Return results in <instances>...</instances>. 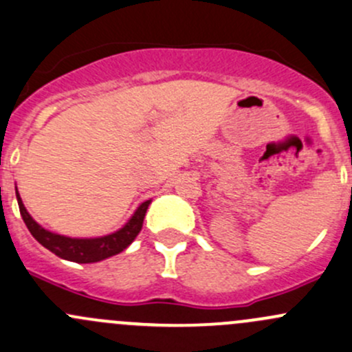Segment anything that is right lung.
I'll use <instances>...</instances> for the list:
<instances>
[{"mask_svg": "<svg viewBox=\"0 0 352 352\" xmlns=\"http://www.w3.org/2000/svg\"><path fill=\"white\" fill-rule=\"evenodd\" d=\"M16 201L18 207H20V214L23 217L25 224H27L28 231L32 232L33 238L36 239L42 246L57 254L58 258L67 261H74V263H96V261H102L106 258L114 256V254L121 253L135 241L138 232L142 231L143 219L148 206L151 201H145L138 206V209L133 212L129 217L128 223L120 228L118 231L111 232V234L99 236V238H69V236L57 234L52 232L49 229L42 228L32 216L28 214L27 207L23 206L20 194L16 188Z\"/></svg>", "mask_w": 352, "mask_h": 352, "instance_id": "add662e5", "label": "right lung"}]
</instances>
